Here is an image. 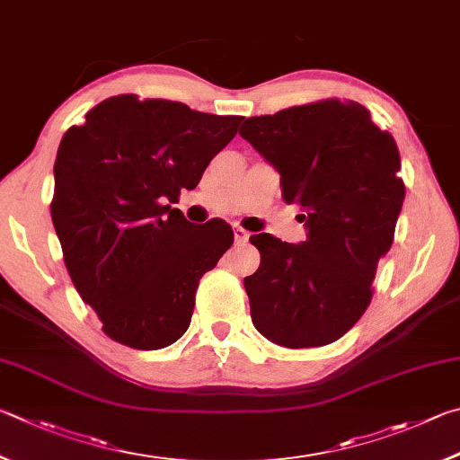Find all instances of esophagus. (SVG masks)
<instances>
[{"label":"esophagus","instance_id":"1","mask_svg":"<svg viewBox=\"0 0 460 460\" xmlns=\"http://www.w3.org/2000/svg\"><path fill=\"white\" fill-rule=\"evenodd\" d=\"M234 240H236V244H244V243H248V238H251V232H246L244 228H240V226H234Z\"/></svg>","mask_w":460,"mask_h":460}]
</instances>
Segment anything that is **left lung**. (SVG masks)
<instances>
[{
  "mask_svg": "<svg viewBox=\"0 0 460 460\" xmlns=\"http://www.w3.org/2000/svg\"><path fill=\"white\" fill-rule=\"evenodd\" d=\"M240 135L280 175L303 209L299 244L254 234L261 267L244 279L254 327L283 348H319L345 335L372 301L404 201L400 153L359 102L327 99L251 117Z\"/></svg>",
  "mask_w": 460,
  "mask_h": 460,
  "instance_id": "1",
  "label": "left lung"
}]
</instances>
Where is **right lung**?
<instances>
[{
    "label": "right lung",
    "instance_id": "add662e5",
    "mask_svg": "<svg viewBox=\"0 0 460 460\" xmlns=\"http://www.w3.org/2000/svg\"><path fill=\"white\" fill-rule=\"evenodd\" d=\"M240 120L119 94L62 137L52 222L72 283L111 340L161 349L188 332L199 279L234 234L222 222L198 228L172 204L196 188Z\"/></svg>",
    "mask_w": 460,
    "mask_h": 460
}]
</instances>
